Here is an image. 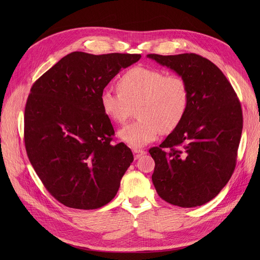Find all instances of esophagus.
I'll use <instances>...</instances> for the list:
<instances>
[{"mask_svg": "<svg viewBox=\"0 0 260 260\" xmlns=\"http://www.w3.org/2000/svg\"><path fill=\"white\" fill-rule=\"evenodd\" d=\"M133 152L135 155V159H139L141 156H143L145 154V151H143V149H140V148H135Z\"/></svg>", "mask_w": 260, "mask_h": 260, "instance_id": "1", "label": "esophagus"}]
</instances>
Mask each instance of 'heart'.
<instances>
[{
  "label": "heart",
  "instance_id": "obj_1",
  "mask_svg": "<svg viewBox=\"0 0 260 260\" xmlns=\"http://www.w3.org/2000/svg\"><path fill=\"white\" fill-rule=\"evenodd\" d=\"M119 92L105 89L101 93L104 114L117 124H124L137 107V121L119 132L131 146L141 147L155 141L159 134L178 126L186 114L189 93L185 80L166 75L154 67L135 66L118 80Z\"/></svg>",
  "mask_w": 260,
  "mask_h": 260
}]
</instances>
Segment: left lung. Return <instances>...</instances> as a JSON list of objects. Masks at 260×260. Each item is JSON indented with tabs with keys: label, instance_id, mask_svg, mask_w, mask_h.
<instances>
[{
	"label": "left lung",
	"instance_id": "8db88e82",
	"mask_svg": "<svg viewBox=\"0 0 260 260\" xmlns=\"http://www.w3.org/2000/svg\"><path fill=\"white\" fill-rule=\"evenodd\" d=\"M147 58L182 77L189 101L182 121L149 154L158 195L173 206L194 208L215 198L236 166L242 132L237 94L223 73L196 53Z\"/></svg>",
	"mask_w": 260,
	"mask_h": 260
}]
</instances>
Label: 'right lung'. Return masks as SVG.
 I'll return each mask as SVG.
<instances>
[{
  "instance_id": "right-lung-1",
  "label": "right lung",
  "mask_w": 260,
  "mask_h": 260,
  "mask_svg": "<svg viewBox=\"0 0 260 260\" xmlns=\"http://www.w3.org/2000/svg\"><path fill=\"white\" fill-rule=\"evenodd\" d=\"M137 53L74 51L31 87L24 116L27 156L48 192L64 206L99 209L117 194L134 160L101 107V93Z\"/></svg>"
}]
</instances>
